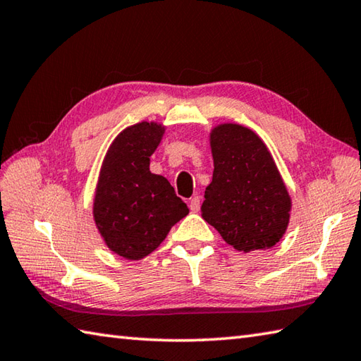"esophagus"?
Returning a JSON list of instances; mask_svg holds the SVG:
<instances>
[{
  "label": "esophagus",
  "mask_w": 361,
  "mask_h": 361,
  "mask_svg": "<svg viewBox=\"0 0 361 361\" xmlns=\"http://www.w3.org/2000/svg\"><path fill=\"white\" fill-rule=\"evenodd\" d=\"M189 209L192 211V213H197V211L200 209V197L199 195H195V197H192V199H190Z\"/></svg>",
  "instance_id": "1"
}]
</instances>
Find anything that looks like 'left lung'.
<instances>
[{
	"instance_id": "8db88e82",
	"label": "left lung",
	"mask_w": 361,
	"mask_h": 361,
	"mask_svg": "<svg viewBox=\"0 0 361 361\" xmlns=\"http://www.w3.org/2000/svg\"><path fill=\"white\" fill-rule=\"evenodd\" d=\"M209 145L214 172L202 217L239 252L271 249L291 217V197L271 152L257 133L238 123L214 126Z\"/></svg>"
}]
</instances>
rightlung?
Returning a JSON list of instances; mask_svg holds the SVG:
<instances>
[{"label":"right lung","instance_id":"right-lung-1","mask_svg":"<svg viewBox=\"0 0 361 361\" xmlns=\"http://www.w3.org/2000/svg\"><path fill=\"white\" fill-rule=\"evenodd\" d=\"M166 126L139 122L109 145L94 197V221L108 249L126 259L157 250L189 209L171 183L150 172V157Z\"/></svg>","mask_w":361,"mask_h":361}]
</instances>
